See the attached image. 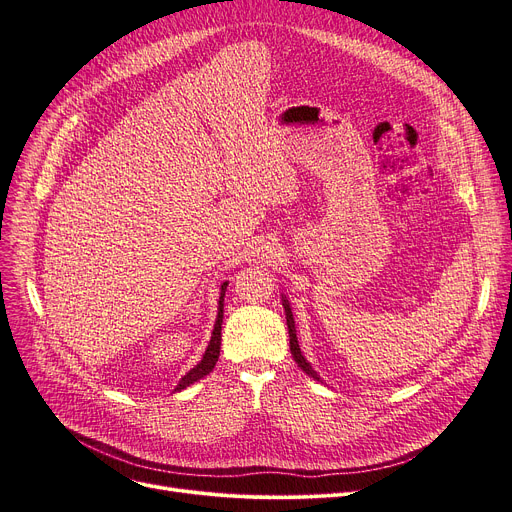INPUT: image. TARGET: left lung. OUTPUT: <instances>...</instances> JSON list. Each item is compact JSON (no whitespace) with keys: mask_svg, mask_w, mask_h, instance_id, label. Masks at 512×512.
I'll return each instance as SVG.
<instances>
[{"mask_svg":"<svg viewBox=\"0 0 512 512\" xmlns=\"http://www.w3.org/2000/svg\"><path fill=\"white\" fill-rule=\"evenodd\" d=\"M282 305H284V311H286V326H288V334H290V353H292V359L297 361V365L307 373L311 375L313 380H319L315 369L307 363V359L303 357L301 353V346H299V340H297V328H294V317H292V311H290V305L286 301V297H282ZM321 382V380H319Z\"/></svg>","mask_w":512,"mask_h":512,"instance_id":"obj_1","label":"left lung"}]
</instances>
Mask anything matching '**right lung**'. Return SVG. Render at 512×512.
<instances>
[{
  "mask_svg": "<svg viewBox=\"0 0 512 512\" xmlns=\"http://www.w3.org/2000/svg\"><path fill=\"white\" fill-rule=\"evenodd\" d=\"M226 286L228 282L222 284V292H220V303H218V317H215V326H213V332H211V340L207 344V351L203 355V359L188 371L184 378L178 382V386L174 388V392H180L184 390L186 386L195 384L197 380L205 378V375L215 367V361H218L220 357V346H222V321H224V294H226Z\"/></svg>",
  "mask_w": 512,
  "mask_h": 512,
  "instance_id": "1",
  "label": "right lung"
}]
</instances>
